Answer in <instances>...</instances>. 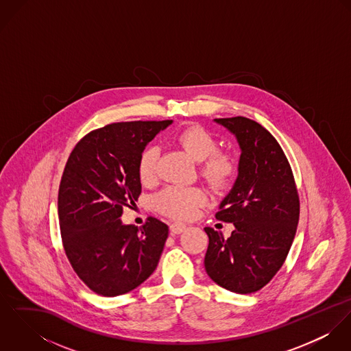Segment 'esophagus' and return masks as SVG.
<instances>
[{
    "instance_id": "obj_1",
    "label": "esophagus",
    "mask_w": 351,
    "mask_h": 351,
    "mask_svg": "<svg viewBox=\"0 0 351 351\" xmlns=\"http://www.w3.org/2000/svg\"><path fill=\"white\" fill-rule=\"evenodd\" d=\"M186 230V224L184 223H178V221H174L170 224V231L174 234V235H178L181 232H184Z\"/></svg>"
}]
</instances>
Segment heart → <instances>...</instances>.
<instances>
[{
    "label": "heart",
    "mask_w": 351,
    "mask_h": 351,
    "mask_svg": "<svg viewBox=\"0 0 351 351\" xmlns=\"http://www.w3.org/2000/svg\"><path fill=\"white\" fill-rule=\"evenodd\" d=\"M176 142L191 158L200 162L202 178L213 188L228 185L238 173V160L230 151L216 150L215 136L199 125H191L177 134ZM159 149L146 147L139 156L138 176L143 185H154L158 178ZM205 193L196 186H167L154 199L155 208L174 219H189L204 204Z\"/></svg>",
    "instance_id": "obj_1"
}]
</instances>
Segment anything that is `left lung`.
I'll list each match as a JSON object with an SVG mask.
<instances>
[{
  "label": "left lung",
  "mask_w": 351,
  "mask_h": 351,
  "mask_svg": "<svg viewBox=\"0 0 351 351\" xmlns=\"http://www.w3.org/2000/svg\"><path fill=\"white\" fill-rule=\"evenodd\" d=\"M215 121L235 135L241 147L238 177L216 213L235 230L224 239L221 232L204 228L209 238L204 265L217 285L249 295L285 262L298 230L299 195L291 165L266 128L242 116Z\"/></svg>",
  "instance_id": "obj_1"
}]
</instances>
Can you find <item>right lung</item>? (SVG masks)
Masks as SVG:
<instances>
[{
	"instance_id": "obj_1",
	"label": "right lung",
	"mask_w": 351,
	"mask_h": 351,
	"mask_svg": "<svg viewBox=\"0 0 351 351\" xmlns=\"http://www.w3.org/2000/svg\"><path fill=\"white\" fill-rule=\"evenodd\" d=\"M173 120L113 123L71 151L58 193L60 235L77 276L97 295L114 298L143 284L158 266L169 227L155 217L123 224V206L138 201L139 156Z\"/></svg>"
}]
</instances>
